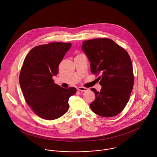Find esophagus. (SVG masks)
<instances>
[{"label": "esophagus", "mask_w": 157, "mask_h": 157, "mask_svg": "<svg viewBox=\"0 0 157 157\" xmlns=\"http://www.w3.org/2000/svg\"><path fill=\"white\" fill-rule=\"evenodd\" d=\"M78 89L79 91H82V92L88 91V89H87V88H86V87H81V86H79V87H78Z\"/></svg>", "instance_id": "1"}]
</instances>
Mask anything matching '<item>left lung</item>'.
<instances>
[{
	"label": "left lung",
	"instance_id": "left-lung-1",
	"mask_svg": "<svg viewBox=\"0 0 157 157\" xmlns=\"http://www.w3.org/2000/svg\"><path fill=\"white\" fill-rule=\"evenodd\" d=\"M82 50L91 63V71L100 74L101 91L94 88L90 104L95 114L110 117L121 113L129 101L133 86V68L128 53L113 40L96 38L82 42Z\"/></svg>",
	"mask_w": 157,
	"mask_h": 157
}]
</instances>
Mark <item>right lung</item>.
<instances>
[{
	"mask_svg": "<svg viewBox=\"0 0 157 157\" xmlns=\"http://www.w3.org/2000/svg\"><path fill=\"white\" fill-rule=\"evenodd\" d=\"M71 47V43L41 44L32 48L24 59L20 86L27 103L42 119L52 121L63 116L69 108V98L76 92L75 87L64 89L52 79Z\"/></svg>",
	"mask_w": 157,
	"mask_h": 157,
	"instance_id": "1",
	"label": "right lung"
}]
</instances>
